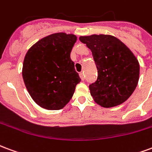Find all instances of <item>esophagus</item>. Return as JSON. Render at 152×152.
Here are the masks:
<instances>
[{
  "label": "esophagus",
  "instance_id": "obj_1",
  "mask_svg": "<svg viewBox=\"0 0 152 152\" xmlns=\"http://www.w3.org/2000/svg\"><path fill=\"white\" fill-rule=\"evenodd\" d=\"M79 77H80V78L82 79V80L83 81L84 79H85V75H84V73H80V74H79Z\"/></svg>",
  "mask_w": 152,
  "mask_h": 152
}]
</instances>
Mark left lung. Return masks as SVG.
Wrapping results in <instances>:
<instances>
[{
  "label": "left lung",
  "mask_w": 152,
  "mask_h": 152,
  "mask_svg": "<svg viewBox=\"0 0 152 152\" xmlns=\"http://www.w3.org/2000/svg\"><path fill=\"white\" fill-rule=\"evenodd\" d=\"M82 43L92 53L98 78L90 85V92L97 104L112 108L129 99L137 87L140 66L132 51L111 35H82Z\"/></svg>",
  "instance_id": "8db88e82"
}]
</instances>
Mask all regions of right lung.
Returning a JSON list of instances; mask_svg holds the SVG:
<instances>
[{
	"label": "right lung",
	"instance_id": "1",
	"mask_svg": "<svg viewBox=\"0 0 152 152\" xmlns=\"http://www.w3.org/2000/svg\"><path fill=\"white\" fill-rule=\"evenodd\" d=\"M77 36L65 32L44 37L27 51L23 78L32 99L48 110H59L71 99L80 77L70 53Z\"/></svg>",
	"mask_w": 152,
	"mask_h": 152
}]
</instances>
